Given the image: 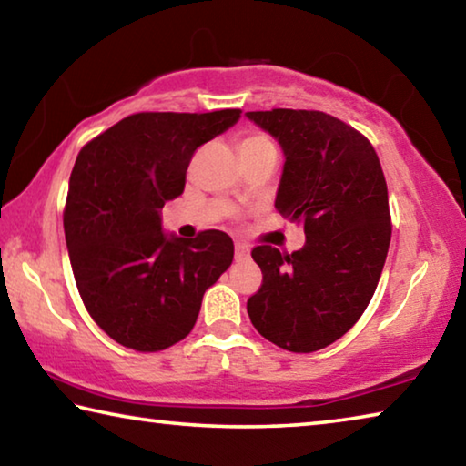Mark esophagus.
Listing matches in <instances>:
<instances>
[{
  "label": "esophagus",
  "mask_w": 466,
  "mask_h": 466,
  "mask_svg": "<svg viewBox=\"0 0 466 466\" xmlns=\"http://www.w3.org/2000/svg\"><path fill=\"white\" fill-rule=\"evenodd\" d=\"M250 258V248L247 244L236 242V261H248Z\"/></svg>",
  "instance_id": "1"
}]
</instances>
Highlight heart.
Listing matches in <instances>:
<instances>
[{"label": "heart", "instance_id": "b5f03b06", "mask_svg": "<svg viewBox=\"0 0 466 466\" xmlns=\"http://www.w3.org/2000/svg\"><path fill=\"white\" fill-rule=\"evenodd\" d=\"M263 147H275L273 141L267 137V136H263V133H248V136H244L238 141L240 156L250 154V152H257V149H263Z\"/></svg>", "mask_w": 466, "mask_h": 466}]
</instances>
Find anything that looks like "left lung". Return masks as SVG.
<instances>
[{"mask_svg": "<svg viewBox=\"0 0 466 466\" xmlns=\"http://www.w3.org/2000/svg\"><path fill=\"white\" fill-rule=\"evenodd\" d=\"M247 119L281 146L275 209L306 234L291 255L252 250L263 286L248 298V317L283 350L317 351L356 325L380 279L392 232L384 172L361 133L320 110H257Z\"/></svg>", "mask_w": 466, "mask_h": 466, "instance_id": "8db88e82", "label": "left lung"}]
</instances>
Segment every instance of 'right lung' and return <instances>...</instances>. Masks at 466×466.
<instances>
[{
  "label": "right lung",
  "instance_id": "obj_1",
  "mask_svg": "<svg viewBox=\"0 0 466 466\" xmlns=\"http://www.w3.org/2000/svg\"><path fill=\"white\" fill-rule=\"evenodd\" d=\"M238 119V108L137 113L77 154L63 214L69 261L86 310L116 343L136 351L178 343L205 289L232 265L230 236L167 234L162 208L185 191L195 149Z\"/></svg>",
  "mask_w": 466,
  "mask_h": 466
}]
</instances>
